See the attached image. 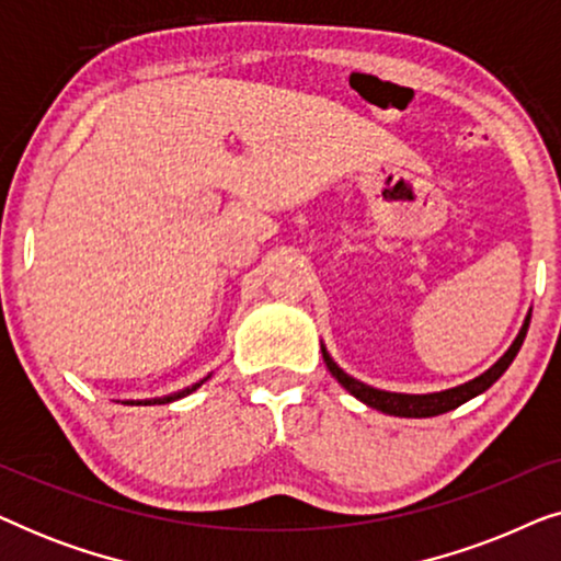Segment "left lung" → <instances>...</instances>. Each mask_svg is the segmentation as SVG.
<instances>
[{
	"mask_svg": "<svg viewBox=\"0 0 561 561\" xmlns=\"http://www.w3.org/2000/svg\"><path fill=\"white\" fill-rule=\"evenodd\" d=\"M528 321H531V313H528L524 327H520V332L516 336V342L511 344L508 352L497 359V363L490 367L480 375V378H474L470 382H465V386H457V388H449V390H442V393H426V396H409V393H388V390H378L373 386H365V382H359L352 378L342 370L340 365L334 363L332 357H329V352L321 347V355H324V363L329 367V373L334 375L336 380H340L342 388H347L352 396L357 398V401H363L365 405H370L375 411H382V413H390V416H403V419H428V416H439V413H447L451 409H457V405H462L470 401V398L485 393V390L493 386V382L501 378V375L508 370V365L513 363V357L518 355L520 344L526 340V332H528Z\"/></svg>",
	"mask_w": 561,
	"mask_h": 561,
	"instance_id": "1",
	"label": "left lung"
}]
</instances>
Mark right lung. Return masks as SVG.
I'll return each instance as SVG.
<instances>
[{
    "label": "right lung",
    "mask_w": 561,
    "mask_h": 561,
    "mask_svg": "<svg viewBox=\"0 0 561 561\" xmlns=\"http://www.w3.org/2000/svg\"><path fill=\"white\" fill-rule=\"evenodd\" d=\"M206 378H209V375H206ZM206 378H204V380H206ZM204 380H198V382H194V386H191V388H186V390H179V393H173V396L152 398V401H127V405H156V403H171V401H179V398L188 396V393H194L196 388H202V382H204Z\"/></svg>",
    "instance_id": "obj_1"
}]
</instances>
